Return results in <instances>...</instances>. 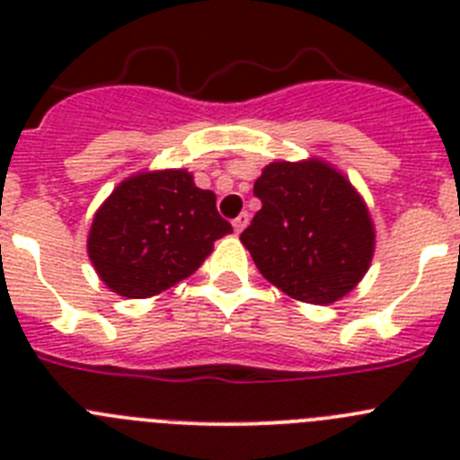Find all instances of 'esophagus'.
I'll list each match as a JSON object with an SVG mask.
<instances>
[{
	"label": "esophagus",
	"mask_w": 460,
	"mask_h": 460,
	"mask_svg": "<svg viewBox=\"0 0 460 460\" xmlns=\"http://www.w3.org/2000/svg\"><path fill=\"white\" fill-rule=\"evenodd\" d=\"M246 226H249V214H246V211H242V214H239V217L237 218H234V221H233V227H234V233H242V230H243V227H246Z\"/></svg>",
	"instance_id": "esophagus-1"
}]
</instances>
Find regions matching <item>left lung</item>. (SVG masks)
<instances>
[{"label":"left lung","mask_w":460,"mask_h":460,"mask_svg":"<svg viewBox=\"0 0 460 460\" xmlns=\"http://www.w3.org/2000/svg\"><path fill=\"white\" fill-rule=\"evenodd\" d=\"M262 209L242 233L260 274L306 304H334L371 267L376 227L355 186L320 158L274 161L255 180Z\"/></svg>","instance_id":"8db88e82"}]
</instances>
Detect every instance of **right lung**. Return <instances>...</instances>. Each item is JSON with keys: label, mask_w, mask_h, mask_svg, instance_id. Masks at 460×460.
<instances>
[{"label": "right lung", "mask_w": 460, "mask_h": 460, "mask_svg": "<svg viewBox=\"0 0 460 460\" xmlns=\"http://www.w3.org/2000/svg\"><path fill=\"white\" fill-rule=\"evenodd\" d=\"M227 233L217 195L189 170H149L126 177L96 209L87 253L110 290L147 299L189 279Z\"/></svg>", "instance_id": "add662e5"}]
</instances>
